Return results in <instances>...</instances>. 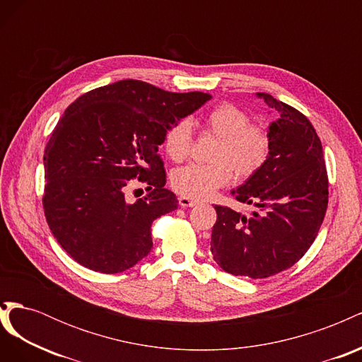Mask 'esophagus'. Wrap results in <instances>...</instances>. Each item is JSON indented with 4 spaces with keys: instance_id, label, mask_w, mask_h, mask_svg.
<instances>
[{
    "instance_id": "34e87169",
    "label": "esophagus",
    "mask_w": 362,
    "mask_h": 362,
    "mask_svg": "<svg viewBox=\"0 0 362 362\" xmlns=\"http://www.w3.org/2000/svg\"><path fill=\"white\" fill-rule=\"evenodd\" d=\"M178 204H180L182 208H189V206H194L196 204H198V201L190 199V198H185V196H181V198L178 199Z\"/></svg>"
}]
</instances>
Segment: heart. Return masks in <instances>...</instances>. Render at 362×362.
I'll return each instance as SVG.
<instances>
[{
  "mask_svg": "<svg viewBox=\"0 0 362 362\" xmlns=\"http://www.w3.org/2000/svg\"><path fill=\"white\" fill-rule=\"evenodd\" d=\"M204 127L217 139L210 161L199 166L189 164L170 175L172 189L190 199H206L231 180V170L240 180L252 177L266 163L270 152V136L262 125L250 124V117L233 104L211 108L204 117ZM192 146V125L181 120L172 127L164 140L166 154L173 161L187 158Z\"/></svg>",
  "mask_w": 362,
  "mask_h": 362,
  "instance_id": "heart-1",
  "label": "heart"
}]
</instances>
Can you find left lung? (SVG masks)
<instances>
[{
	"instance_id": "8db88e82",
	"label": "left lung",
	"mask_w": 362,
	"mask_h": 362,
	"mask_svg": "<svg viewBox=\"0 0 362 362\" xmlns=\"http://www.w3.org/2000/svg\"><path fill=\"white\" fill-rule=\"evenodd\" d=\"M275 112L266 163L231 193L254 205L250 216L216 205L211 252L231 275L267 278L291 267L310 249L327 208L322 141L296 108L269 93H255ZM270 113V112H269Z\"/></svg>"
}]
</instances>
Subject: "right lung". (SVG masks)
<instances>
[{
	"mask_svg": "<svg viewBox=\"0 0 362 362\" xmlns=\"http://www.w3.org/2000/svg\"><path fill=\"white\" fill-rule=\"evenodd\" d=\"M210 93H175L139 80L98 87L72 103L43 154V210L51 233L81 266L119 273L152 249L151 225L178 208L164 189L158 146L168 131L198 110ZM134 179L150 193L131 203Z\"/></svg>",
	"mask_w": 362,
	"mask_h": 362,
	"instance_id": "add662e5",
	"label": "right lung"
}]
</instances>
